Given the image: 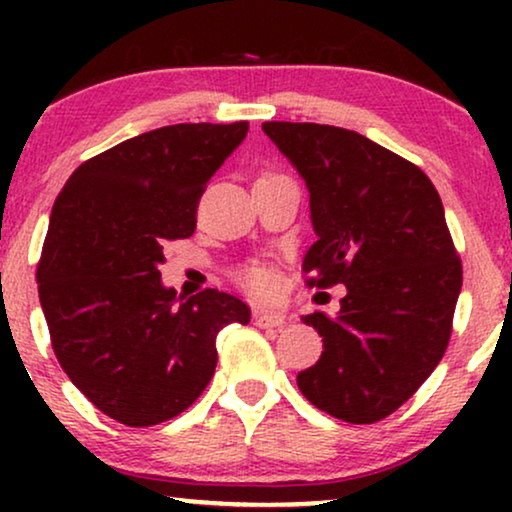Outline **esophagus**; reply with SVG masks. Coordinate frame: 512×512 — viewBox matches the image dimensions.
Returning a JSON list of instances; mask_svg holds the SVG:
<instances>
[{"instance_id": "1", "label": "esophagus", "mask_w": 512, "mask_h": 512, "mask_svg": "<svg viewBox=\"0 0 512 512\" xmlns=\"http://www.w3.org/2000/svg\"><path fill=\"white\" fill-rule=\"evenodd\" d=\"M254 319L258 326H284L286 324V314L275 312V310H256Z\"/></svg>"}]
</instances>
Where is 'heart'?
<instances>
[{"instance_id": "obj_1", "label": "heart", "mask_w": 512, "mask_h": 512, "mask_svg": "<svg viewBox=\"0 0 512 512\" xmlns=\"http://www.w3.org/2000/svg\"><path fill=\"white\" fill-rule=\"evenodd\" d=\"M244 282H247L251 291L270 293L272 289H275L277 277H275V272H272L270 268H265V265H254V268H249L247 272H244Z\"/></svg>"}]
</instances>
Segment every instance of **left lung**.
Segmentation results:
<instances>
[{
	"mask_svg": "<svg viewBox=\"0 0 512 512\" xmlns=\"http://www.w3.org/2000/svg\"><path fill=\"white\" fill-rule=\"evenodd\" d=\"M310 191L317 242L307 284H345L340 312L303 317L324 352L298 373L312 405L349 424L401 408L443 359L461 291V261L431 179L354 130L263 123Z\"/></svg>",
	"mask_w": 512,
	"mask_h": 512,
	"instance_id": "left-lung-1",
	"label": "left lung"
}]
</instances>
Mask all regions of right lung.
Here are the masks:
<instances>
[{"mask_svg": "<svg viewBox=\"0 0 512 512\" xmlns=\"http://www.w3.org/2000/svg\"><path fill=\"white\" fill-rule=\"evenodd\" d=\"M249 123L144 132L74 170L55 198L37 268L53 352L74 387L125 426L193 405L216 368V335L249 324L230 293L193 298L160 282L163 247L186 240L207 181Z\"/></svg>", "mask_w": 512, "mask_h": 512, "instance_id": "obj_1", "label": "right lung"}]
</instances>
